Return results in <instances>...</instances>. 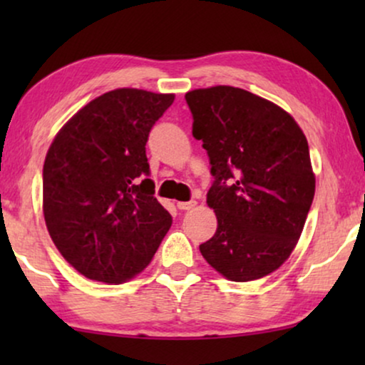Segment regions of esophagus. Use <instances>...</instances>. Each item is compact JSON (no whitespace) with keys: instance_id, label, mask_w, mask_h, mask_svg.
<instances>
[{"instance_id":"esophagus-1","label":"esophagus","mask_w":365,"mask_h":365,"mask_svg":"<svg viewBox=\"0 0 365 365\" xmlns=\"http://www.w3.org/2000/svg\"><path fill=\"white\" fill-rule=\"evenodd\" d=\"M197 206L196 201H186V202H178V207L181 209V211H191Z\"/></svg>"}]
</instances>
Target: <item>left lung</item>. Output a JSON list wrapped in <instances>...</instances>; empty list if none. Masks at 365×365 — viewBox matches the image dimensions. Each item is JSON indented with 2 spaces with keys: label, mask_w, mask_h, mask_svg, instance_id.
Here are the masks:
<instances>
[{
  "label": "left lung",
  "mask_w": 365,
  "mask_h": 365,
  "mask_svg": "<svg viewBox=\"0 0 365 365\" xmlns=\"http://www.w3.org/2000/svg\"><path fill=\"white\" fill-rule=\"evenodd\" d=\"M186 103L211 163L207 206L217 216L199 251L224 277L256 281L286 262L306 224L316 191L307 139L291 114L246 89H194Z\"/></svg>",
  "instance_id": "8db88e82"
}]
</instances>
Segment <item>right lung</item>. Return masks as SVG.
I'll use <instances>...</instances> for the list:
<instances>
[{
  "label": "right lung",
  "instance_id": "obj_1",
  "mask_svg": "<svg viewBox=\"0 0 365 365\" xmlns=\"http://www.w3.org/2000/svg\"><path fill=\"white\" fill-rule=\"evenodd\" d=\"M174 94L121 88L74 114L43 166V212L61 256L93 281L121 284L151 262L173 217L154 197L148 136Z\"/></svg>",
  "mask_w": 365,
  "mask_h": 365
}]
</instances>
